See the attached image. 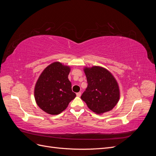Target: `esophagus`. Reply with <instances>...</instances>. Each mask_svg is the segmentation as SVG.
<instances>
[{"mask_svg": "<svg viewBox=\"0 0 156 156\" xmlns=\"http://www.w3.org/2000/svg\"><path fill=\"white\" fill-rule=\"evenodd\" d=\"M76 95H77V97H80V96H81V92H77V93L76 94Z\"/></svg>", "mask_w": 156, "mask_h": 156, "instance_id": "1", "label": "esophagus"}]
</instances>
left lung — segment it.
Segmentation results:
<instances>
[{
  "label": "left lung",
  "instance_id": "8db88e82",
  "mask_svg": "<svg viewBox=\"0 0 156 156\" xmlns=\"http://www.w3.org/2000/svg\"><path fill=\"white\" fill-rule=\"evenodd\" d=\"M88 87L81 98L98 115L111 111L119 102L120 93L116 79L106 68L94 66L84 67Z\"/></svg>",
  "mask_w": 156,
  "mask_h": 156
}]
</instances>
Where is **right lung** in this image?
<instances>
[{
  "label": "right lung",
  "instance_id": "1",
  "mask_svg": "<svg viewBox=\"0 0 156 156\" xmlns=\"http://www.w3.org/2000/svg\"><path fill=\"white\" fill-rule=\"evenodd\" d=\"M70 66L55 62L47 66L37 79L34 87L36 104L51 115L64 111L76 96L68 79Z\"/></svg>",
  "mask_w": 156,
  "mask_h": 156
}]
</instances>
